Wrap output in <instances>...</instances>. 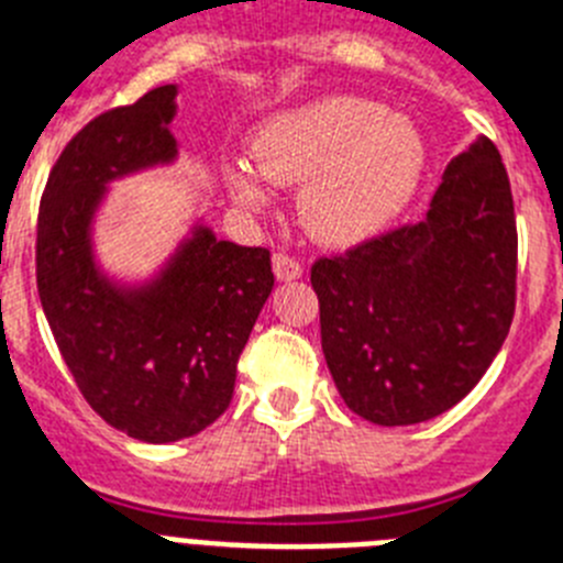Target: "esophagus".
Wrapping results in <instances>:
<instances>
[{"instance_id": "1", "label": "esophagus", "mask_w": 563, "mask_h": 563, "mask_svg": "<svg viewBox=\"0 0 563 563\" xmlns=\"http://www.w3.org/2000/svg\"><path fill=\"white\" fill-rule=\"evenodd\" d=\"M273 273H276L278 282H296V278H301L305 267H301L298 258L287 256V253H276L273 256Z\"/></svg>"}]
</instances>
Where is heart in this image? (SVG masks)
Instances as JSON below:
<instances>
[{
  "mask_svg": "<svg viewBox=\"0 0 563 563\" xmlns=\"http://www.w3.org/2000/svg\"><path fill=\"white\" fill-rule=\"evenodd\" d=\"M251 157L256 173L245 163L225 168L233 200L258 211L267 206L265 183L301 186L298 220L332 247L357 245L395 222L429 166V148L409 118L355 96L276 114L253 137Z\"/></svg>",
  "mask_w": 563,
  "mask_h": 563,
  "instance_id": "1",
  "label": "heart"
}]
</instances>
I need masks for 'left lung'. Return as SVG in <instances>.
Listing matches in <instances>:
<instances>
[{"label":"left lung","mask_w":563,"mask_h":563,"mask_svg":"<svg viewBox=\"0 0 563 563\" xmlns=\"http://www.w3.org/2000/svg\"><path fill=\"white\" fill-rule=\"evenodd\" d=\"M516 247L501 154L476 137L445 166L420 222L318 258L321 350L343 402L375 426L456 406L510 332Z\"/></svg>","instance_id":"obj_1"}]
</instances>
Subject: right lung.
<instances>
[{
  "mask_svg": "<svg viewBox=\"0 0 563 563\" xmlns=\"http://www.w3.org/2000/svg\"><path fill=\"white\" fill-rule=\"evenodd\" d=\"M174 98L166 84L89 121L49 172L36 231L38 298L67 369L109 426L143 442L200 434L228 409L273 290L271 251L202 222L141 285L96 262L92 222L109 183L177 161Z\"/></svg>",
  "mask_w": 563,
  "mask_h": 563,
  "instance_id": "add662e5",
  "label": "right lung"
}]
</instances>
